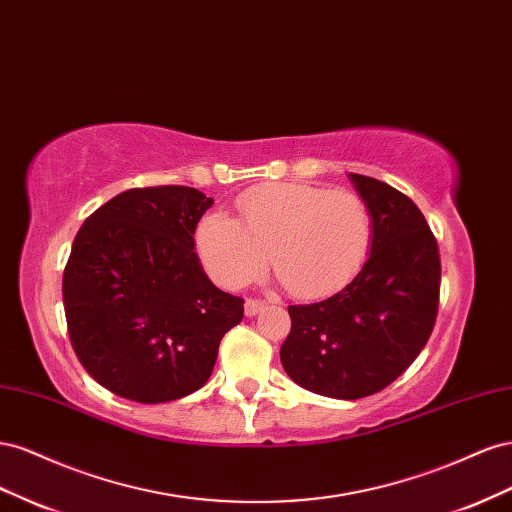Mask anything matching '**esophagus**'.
<instances>
[{
  "mask_svg": "<svg viewBox=\"0 0 512 512\" xmlns=\"http://www.w3.org/2000/svg\"><path fill=\"white\" fill-rule=\"evenodd\" d=\"M264 302L261 300H253V298H246V302H244V315L246 317H255L257 313H261V309H264Z\"/></svg>",
  "mask_w": 512,
  "mask_h": 512,
  "instance_id": "obj_1",
  "label": "esophagus"
}]
</instances>
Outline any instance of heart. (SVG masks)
<instances>
[{
    "instance_id": "b5f03b06",
    "label": "heart",
    "mask_w": 512,
    "mask_h": 512,
    "mask_svg": "<svg viewBox=\"0 0 512 512\" xmlns=\"http://www.w3.org/2000/svg\"><path fill=\"white\" fill-rule=\"evenodd\" d=\"M240 221L203 216L197 253L212 279L229 289L253 281L270 264L298 298H319L347 285L373 242L371 210L354 191L311 184H270L238 199Z\"/></svg>"
}]
</instances>
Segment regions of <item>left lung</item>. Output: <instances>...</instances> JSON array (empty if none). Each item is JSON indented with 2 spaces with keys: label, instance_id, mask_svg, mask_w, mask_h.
Returning <instances> with one entry per match:
<instances>
[{
  "label": "left lung",
  "instance_id": "left-lung-1",
  "mask_svg": "<svg viewBox=\"0 0 512 512\" xmlns=\"http://www.w3.org/2000/svg\"><path fill=\"white\" fill-rule=\"evenodd\" d=\"M373 218L369 259L337 294L289 306L281 362L315 394L354 401L392 384L429 341L440 302V251L416 203L349 173Z\"/></svg>",
  "mask_w": 512,
  "mask_h": 512
}]
</instances>
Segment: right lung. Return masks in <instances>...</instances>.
I'll return each mask as SVG.
<instances>
[{
	"mask_svg": "<svg viewBox=\"0 0 512 512\" xmlns=\"http://www.w3.org/2000/svg\"><path fill=\"white\" fill-rule=\"evenodd\" d=\"M212 199L191 186L130 188L81 225L64 270L68 334L83 369L137 403L208 382L244 300L218 289L195 253Z\"/></svg>",
	"mask_w": 512,
	"mask_h": 512,
	"instance_id": "add662e5",
	"label": "right lung"
}]
</instances>
